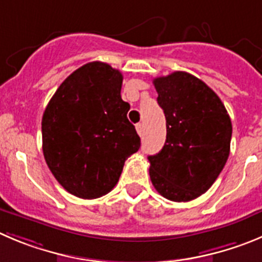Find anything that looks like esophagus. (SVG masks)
Instances as JSON below:
<instances>
[{
  "label": "esophagus",
  "instance_id": "1",
  "mask_svg": "<svg viewBox=\"0 0 262 262\" xmlns=\"http://www.w3.org/2000/svg\"><path fill=\"white\" fill-rule=\"evenodd\" d=\"M136 129H137V133L139 134V136H142L143 134V124H137L136 125Z\"/></svg>",
  "mask_w": 262,
  "mask_h": 262
}]
</instances>
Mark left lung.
<instances>
[{
  "instance_id": "8db88e82",
  "label": "left lung",
  "mask_w": 262,
  "mask_h": 262,
  "mask_svg": "<svg viewBox=\"0 0 262 262\" xmlns=\"http://www.w3.org/2000/svg\"><path fill=\"white\" fill-rule=\"evenodd\" d=\"M167 120L160 152L148 156L150 178L160 195L190 202L213 185L230 154L233 126L219 95L195 76L177 71L154 79Z\"/></svg>"
}]
</instances>
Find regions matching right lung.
I'll return each mask as SVG.
<instances>
[{
	"label": "right lung",
	"instance_id": "obj_1",
	"mask_svg": "<svg viewBox=\"0 0 262 262\" xmlns=\"http://www.w3.org/2000/svg\"><path fill=\"white\" fill-rule=\"evenodd\" d=\"M123 75L90 62L60 84L42 116L46 164L70 194L95 199L111 191L124 163L141 146L121 99Z\"/></svg>",
	"mask_w": 262,
	"mask_h": 262
}]
</instances>
